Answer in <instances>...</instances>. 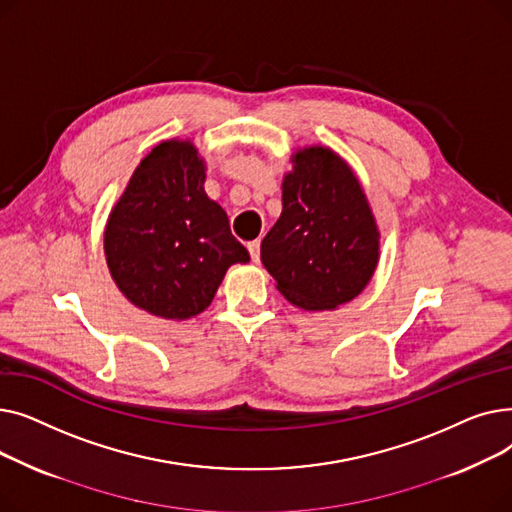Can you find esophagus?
Listing matches in <instances>:
<instances>
[{
    "mask_svg": "<svg viewBox=\"0 0 512 512\" xmlns=\"http://www.w3.org/2000/svg\"><path fill=\"white\" fill-rule=\"evenodd\" d=\"M247 249H249V255H251V259L257 263L259 261V251H261V242L259 240H251L249 245H247Z\"/></svg>",
    "mask_w": 512,
    "mask_h": 512,
    "instance_id": "1",
    "label": "esophagus"
}]
</instances>
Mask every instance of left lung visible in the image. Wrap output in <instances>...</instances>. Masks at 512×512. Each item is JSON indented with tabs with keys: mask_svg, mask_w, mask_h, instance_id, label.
<instances>
[{
	"mask_svg": "<svg viewBox=\"0 0 512 512\" xmlns=\"http://www.w3.org/2000/svg\"><path fill=\"white\" fill-rule=\"evenodd\" d=\"M380 259V232L363 188L328 147L292 155L282 215L261 242V261L284 299L307 311L353 301Z\"/></svg>",
	"mask_w": 512,
	"mask_h": 512,
	"instance_id": "left-lung-1",
	"label": "left lung"
}]
</instances>
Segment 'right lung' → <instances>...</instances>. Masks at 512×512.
Returning <instances> with one entry per match:
<instances>
[{
  "instance_id": "add662e5",
  "label": "right lung",
  "mask_w": 512,
  "mask_h": 512,
  "mask_svg": "<svg viewBox=\"0 0 512 512\" xmlns=\"http://www.w3.org/2000/svg\"><path fill=\"white\" fill-rule=\"evenodd\" d=\"M203 182L205 161L195 145L164 141L141 159L107 220L110 274L124 297L151 315H199L228 267L251 259Z\"/></svg>"
}]
</instances>
